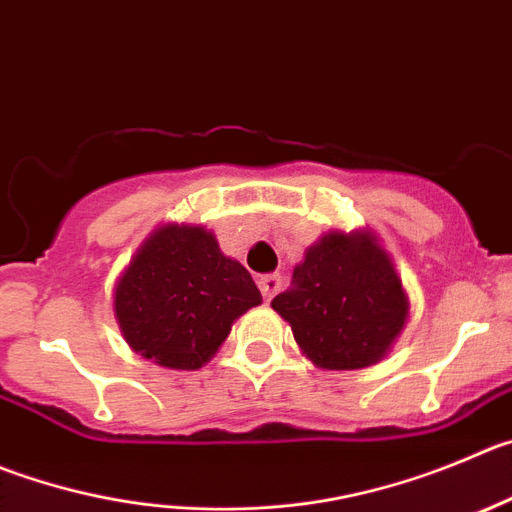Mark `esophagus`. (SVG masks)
<instances>
[{
    "mask_svg": "<svg viewBox=\"0 0 512 512\" xmlns=\"http://www.w3.org/2000/svg\"><path fill=\"white\" fill-rule=\"evenodd\" d=\"M257 285H260L262 298L270 300L272 295H275L280 290V278H278V275H262V278L257 280Z\"/></svg>",
    "mask_w": 512,
    "mask_h": 512,
    "instance_id": "34e87169",
    "label": "esophagus"
}]
</instances>
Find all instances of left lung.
I'll return each instance as SVG.
<instances>
[{
	"label": "left lung",
	"instance_id": "8db88e82",
	"mask_svg": "<svg viewBox=\"0 0 512 512\" xmlns=\"http://www.w3.org/2000/svg\"><path fill=\"white\" fill-rule=\"evenodd\" d=\"M272 310L315 366L351 371L386 356L407 323L409 298L374 234L328 232L308 247Z\"/></svg>",
	"mask_w": 512,
	"mask_h": 512
}]
</instances>
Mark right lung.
Here are the masks:
<instances>
[{"mask_svg": "<svg viewBox=\"0 0 512 512\" xmlns=\"http://www.w3.org/2000/svg\"><path fill=\"white\" fill-rule=\"evenodd\" d=\"M262 303L250 272L204 227L164 224L116 283L113 310L128 346L166 369H202L232 323Z\"/></svg>", "mask_w": 512, "mask_h": 512, "instance_id": "add662e5", "label": "right lung"}]
</instances>
